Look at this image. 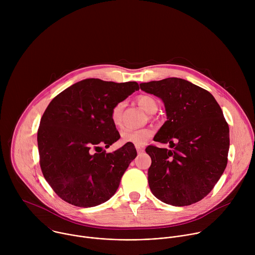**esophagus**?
I'll list each match as a JSON object with an SVG mask.
<instances>
[{"label":"esophagus","mask_w":255,"mask_h":255,"mask_svg":"<svg viewBox=\"0 0 255 255\" xmlns=\"http://www.w3.org/2000/svg\"><path fill=\"white\" fill-rule=\"evenodd\" d=\"M136 150L138 153H142L144 151V148L142 146H136Z\"/></svg>","instance_id":"1"}]
</instances>
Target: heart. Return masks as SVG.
<instances>
[{"instance_id":"heart-1","label":"heart","mask_w":255,"mask_h":255,"mask_svg":"<svg viewBox=\"0 0 255 255\" xmlns=\"http://www.w3.org/2000/svg\"><path fill=\"white\" fill-rule=\"evenodd\" d=\"M138 105L143 109L147 114H153L157 111L158 105L156 100L151 96H140L137 99ZM124 108V103H117L111 111V119L115 125H119L121 122L122 111ZM153 132L151 129L142 128V129H127L122 133V141L125 143H132L135 146H142L146 143L149 138L152 136Z\"/></svg>"}]
</instances>
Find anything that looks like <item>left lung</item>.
<instances>
[{
  "mask_svg": "<svg viewBox=\"0 0 255 255\" xmlns=\"http://www.w3.org/2000/svg\"><path fill=\"white\" fill-rule=\"evenodd\" d=\"M160 98L167 120L153 140L173 149L149 145L148 184L161 202L183 207L205 198L223 174L229 151V126L208 91L177 78L140 84ZM177 143H174V141Z\"/></svg>",
  "mask_w": 255,
  "mask_h": 255,
  "instance_id": "obj_1",
  "label": "left lung"
}]
</instances>
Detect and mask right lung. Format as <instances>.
I'll return each instance as SVG.
<instances>
[{
	"instance_id": "1",
	"label": "right lung",
	"mask_w": 255,
	"mask_h": 255,
	"mask_svg": "<svg viewBox=\"0 0 255 255\" xmlns=\"http://www.w3.org/2000/svg\"><path fill=\"white\" fill-rule=\"evenodd\" d=\"M139 90L136 82L87 79L65 89L48 105L37 133L40 167L63 201L95 207L117 191L137 152L132 143L107 153L120 138L112 108Z\"/></svg>"
}]
</instances>
